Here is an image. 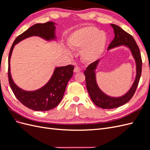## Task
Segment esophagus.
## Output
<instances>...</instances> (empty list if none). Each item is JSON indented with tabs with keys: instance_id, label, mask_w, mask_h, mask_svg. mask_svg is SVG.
Instances as JSON below:
<instances>
[{
	"instance_id": "obj_1",
	"label": "esophagus",
	"mask_w": 150,
	"mask_h": 150,
	"mask_svg": "<svg viewBox=\"0 0 150 150\" xmlns=\"http://www.w3.org/2000/svg\"><path fill=\"white\" fill-rule=\"evenodd\" d=\"M80 71H81V69H80V68H79V67L76 66V67H74V72H75V73H77V72H79Z\"/></svg>"
}]
</instances>
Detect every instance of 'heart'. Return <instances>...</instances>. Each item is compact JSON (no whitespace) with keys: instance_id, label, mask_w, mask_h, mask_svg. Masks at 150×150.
<instances>
[{"instance_id":"heart-1","label":"heart","mask_w":150,"mask_h":150,"mask_svg":"<svg viewBox=\"0 0 150 150\" xmlns=\"http://www.w3.org/2000/svg\"><path fill=\"white\" fill-rule=\"evenodd\" d=\"M107 35L94 26H86L73 32L67 39L72 49H81V57L87 63L96 61L101 56L107 44Z\"/></svg>"}]
</instances>
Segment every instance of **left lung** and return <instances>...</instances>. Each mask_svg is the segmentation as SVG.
Instances as JSON below:
<instances>
[{
  "label": "left lung",
  "mask_w": 150,
  "mask_h": 150,
  "mask_svg": "<svg viewBox=\"0 0 150 150\" xmlns=\"http://www.w3.org/2000/svg\"><path fill=\"white\" fill-rule=\"evenodd\" d=\"M115 33V38L109 46L108 50L124 45L128 47L134 59L137 66V74L134 83L129 90L120 97H111L103 93L98 86L96 79V70L99 60L89 64L84 71L86 88L92 101L99 108L103 109H112L124 105L132 98L136 91L142 74V60L139 49L132 35L126 33L120 27L111 24Z\"/></svg>",
  "instance_id": "left-lung-1"
}]
</instances>
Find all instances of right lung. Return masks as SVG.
<instances>
[{
	"instance_id": "obj_1",
	"label": "right lung",
	"mask_w": 150,
	"mask_h": 150,
	"mask_svg": "<svg viewBox=\"0 0 150 150\" xmlns=\"http://www.w3.org/2000/svg\"><path fill=\"white\" fill-rule=\"evenodd\" d=\"M55 24L54 22H47L31 26L15 39L8 55V78L12 91L22 104L34 111H48L59 104L64 96L68 81L73 75L74 67L68 65L56 67L46 84L38 90L28 91L19 88L13 82L11 74V57L15 45L31 36H39L46 40H55Z\"/></svg>"
}]
</instances>
